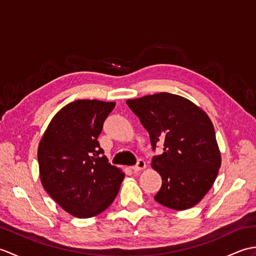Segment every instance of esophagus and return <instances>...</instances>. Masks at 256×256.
I'll use <instances>...</instances> for the list:
<instances>
[{"mask_svg":"<svg viewBox=\"0 0 256 256\" xmlns=\"http://www.w3.org/2000/svg\"><path fill=\"white\" fill-rule=\"evenodd\" d=\"M145 166H146L145 162H144L143 160H138V162H136V165L132 166V170H133L134 172H140V170H144Z\"/></svg>","mask_w":256,"mask_h":256,"instance_id":"obj_1","label":"esophagus"}]
</instances>
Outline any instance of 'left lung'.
I'll return each instance as SVG.
<instances>
[{"label": "left lung", "mask_w": 256, "mask_h": 256, "mask_svg": "<svg viewBox=\"0 0 256 256\" xmlns=\"http://www.w3.org/2000/svg\"><path fill=\"white\" fill-rule=\"evenodd\" d=\"M150 134L152 167L162 176L154 199L170 209L186 210L197 204L214 184L221 166L216 133L209 116L180 96L160 92L128 100Z\"/></svg>", "instance_id": "left-lung-1"}]
</instances>
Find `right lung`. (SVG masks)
<instances>
[{
    "label": "right lung",
    "mask_w": 256,
    "mask_h": 256,
    "mask_svg": "<svg viewBox=\"0 0 256 256\" xmlns=\"http://www.w3.org/2000/svg\"><path fill=\"white\" fill-rule=\"evenodd\" d=\"M114 102L77 100L52 118L38 146L47 194L77 218L101 214L116 197L124 172L111 165L98 142Z\"/></svg>",
    "instance_id": "1"
}]
</instances>
